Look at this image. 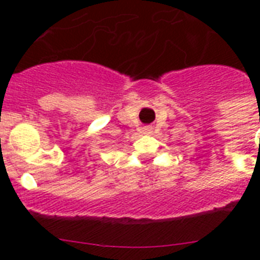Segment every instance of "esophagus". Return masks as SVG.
<instances>
[{
    "instance_id": "1",
    "label": "esophagus",
    "mask_w": 260,
    "mask_h": 260,
    "mask_svg": "<svg viewBox=\"0 0 260 260\" xmlns=\"http://www.w3.org/2000/svg\"><path fill=\"white\" fill-rule=\"evenodd\" d=\"M142 132L144 135H151V132H152V128H151V126H143Z\"/></svg>"
}]
</instances>
